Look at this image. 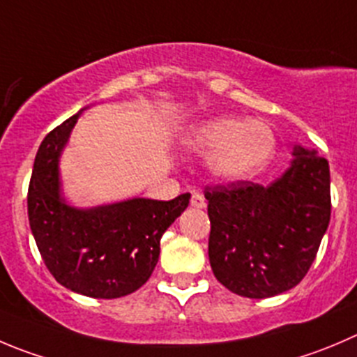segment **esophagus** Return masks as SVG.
Returning a JSON list of instances; mask_svg holds the SVG:
<instances>
[{
	"label": "esophagus",
	"instance_id": "34e87169",
	"mask_svg": "<svg viewBox=\"0 0 357 357\" xmlns=\"http://www.w3.org/2000/svg\"><path fill=\"white\" fill-rule=\"evenodd\" d=\"M191 206H192V208H205V206H206L205 198H203L199 192H195V195L191 196Z\"/></svg>",
	"mask_w": 357,
	"mask_h": 357
}]
</instances>
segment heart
I'll return each mask as SVG.
<instances>
[{
    "label": "heart",
    "mask_w": 357,
    "mask_h": 357,
    "mask_svg": "<svg viewBox=\"0 0 357 357\" xmlns=\"http://www.w3.org/2000/svg\"><path fill=\"white\" fill-rule=\"evenodd\" d=\"M185 147L206 158L213 181L242 182L263 172L277 152V137L264 121L219 117L203 122L185 138Z\"/></svg>",
    "instance_id": "b5f03b06"
}]
</instances>
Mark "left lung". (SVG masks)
<instances>
[{"mask_svg":"<svg viewBox=\"0 0 357 357\" xmlns=\"http://www.w3.org/2000/svg\"><path fill=\"white\" fill-rule=\"evenodd\" d=\"M205 198L217 280L240 296H277L301 282L328 229L329 165L294 145L289 168L271 184L215 185Z\"/></svg>","mask_w":357,"mask_h":357,"instance_id":"left-lung-1","label":"left lung"}]
</instances>
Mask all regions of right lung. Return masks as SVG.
<instances>
[{
	"instance_id": "add662e5",
	"label": "right lung",
	"mask_w": 357,
	"mask_h": 357,
	"mask_svg": "<svg viewBox=\"0 0 357 357\" xmlns=\"http://www.w3.org/2000/svg\"><path fill=\"white\" fill-rule=\"evenodd\" d=\"M82 112L57 126L40 145L28 191L29 226L61 286L112 300L147 282L158 264L162 233L188 208L191 195L169 202L130 198L89 208L68 203L59 159Z\"/></svg>"
}]
</instances>
